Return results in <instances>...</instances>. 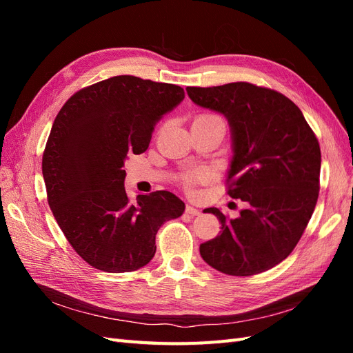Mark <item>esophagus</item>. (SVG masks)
Masks as SVG:
<instances>
[{
    "instance_id": "34e87169",
    "label": "esophagus",
    "mask_w": 353,
    "mask_h": 353,
    "mask_svg": "<svg viewBox=\"0 0 353 353\" xmlns=\"http://www.w3.org/2000/svg\"><path fill=\"white\" fill-rule=\"evenodd\" d=\"M185 212L188 213V215H191V216H199V215H200V210L196 209V208H193V206H190V205H187Z\"/></svg>"
}]
</instances>
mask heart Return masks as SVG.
Returning <instances> with one entry per match:
<instances>
[{
	"instance_id": "b5f03b06",
	"label": "heart",
	"mask_w": 353,
	"mask_h": 353,
	"mask_svg": "<svg viewBox=\"0 0 353 353\" xmlns=\"http://www.w3.org/2000/svg\"><path fill=\"white\" fill-rule=\"evenodd\" d=\"M201 116H212V117H216L215 114H201ZM206 178V172H196V174H191L185 178V185L190 187L193 183H196V181H201Z\"/></svg>"
}]
</instances>
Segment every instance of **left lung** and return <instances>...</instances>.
I'll return each mask as SVG.
<instances>
[{"instance_id": "obj_1", "label": "left lung", "mask_w": 353, "mask_h": 353, "mask_svg": "<svg viewBox=\"0 0 353 353\" xmlns=\"http://www.w3.org/2000/svg\"><path fill=\"white\" fill-rule=\"evenodd\" d=\"M194 104L227 117L232 140L228 194L245 208L200 244L203 261L223 274L248 276L274 268L293 252L319 191L321 150L301 109L285 95L249 82L187 87Z\"/></svg>"}]
</instances>
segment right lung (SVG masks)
I'll return each mask as SVG.
<instances>
[{
  "label": "right lung",
  "mask_w": 353,
  "mask_h": 353,
  "mask_svg": "<svg viewBox=\"0 0 353 353\" xmlns=\"http://www.w3.org/2000/svg\"><path fill=\"white\" fill-rule=\"evenodd\" d=\"M172 83L121 74L82 88L52 123L42 156L48 205L81 258L104 272L143 268L156 253V234L184 213L170 191L128 199V154H141L156 123L184 100Z\"/></svg>",
  "instance_id": "right-lung-1"
}]
</instances>
